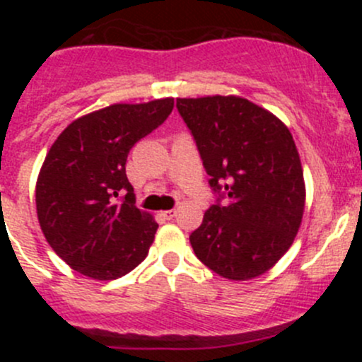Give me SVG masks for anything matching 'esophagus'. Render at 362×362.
Instances as JSON below:
<instances>
[{"instance_id":"obj_1","label":"esophagus","mask_w":362,"mask_h":362,"mask_svg":"<svg viewBox=\"0 0 362 362\" xmlns=\"http://www.w3.org/2000/svg\"><path fill=\"white\" fill-rule=\"evenodd\" d=\"M160 215H163L164 218H168V221H171V218H173L175 215H177V210H166V211H163V214H160Z\"/></svg>"}]
</instances>
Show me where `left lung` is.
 <instances>
[{
  "label": "left lung",
  "instance_id": "8db88e82",
  "mask_svg": "<svg viewBox=\"0 0 362 362\" xmlns=\"http://www.w3.org/2000/svg\"><path fill=\"white\" fill-rule=\"evenodd\" d=\"M177 108L218 194L189 236L196 257L224 279H255L289 250L301 226L305 180L293 134L240 96L178 98Z\"/></svg>",
  "mask_w": 362,
  "mask_h": 362
}]
</instances>
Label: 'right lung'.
Masks as SVG:
<instances>
[{
  "label": "right lung",
  "instance_id": "right-lung-1",
  "mask_svg": "<svg viewBox=\"0 0 362 362\" xmlns=\"http://www.w3.org/2000/svg\"><path fill=\"white\" fill-rule=\"evenodd\" d=\"M171 110L173 98L110 105L73 120L50 147L36 182V214L49 245L75 272L115 280L147 257L159 226L134 206L126 160Z\"/></svg>",
  "mask_w": 362,
  "mask_h": 362
}]
</instances>
